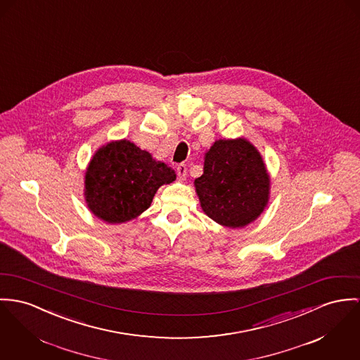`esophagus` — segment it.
<instances>
[{
    "mask_svg": "<svg viewBox=\"0 0 360 360\" xmlns=\"http://www.w3.org/2000/svg\"><path fill=\"white\" fill-rule=\"evenodd\" d=\"M176 172H178L179 181H185L186 175H188V167H186V165H179L176 167Z\"/></svg>",
    "mask_w": 360,
    "mask_h": 360,
    "instance_id": "34e87169",
    "label": "esophagus"
}]
</instances>
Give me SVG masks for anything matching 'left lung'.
<instances>
[{
    "instance_id": "8db88e82",
    "label": "left lung",
    "mask_w": 360,
    "mask_h": 360,
    "mask_svg": "<svg viewBox=\"0 0 360 360\" xmlns=\"http://www.w3.org/2000/svg\"><path fill=\"white\" fill-rule=\"evenodd\" d=\"M194 186L202 211L212 221L237 229L263 212L269 202L270 176L249 141L218 139L205 153L204 174Z\"/></svg>"
}]
</instances>
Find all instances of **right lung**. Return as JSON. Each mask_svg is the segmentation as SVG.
<instances>
[{"mask_svg": "<svg viewBox=\"0 0 360 360\" xmlns=\"http://www.w3.org/2000/svg\"><path fill=\"white\" fill-rule=\"evenodd\" d=\"M171 167L127 139L112 141L91 158L84 175V198L101 221L123 223L150 207L158 189L175 181Z\"/></svg>", "mask_w": 360, "mask_h": 360, "instance_id": "obj_1", "label": "right lung"}]
</instances>
